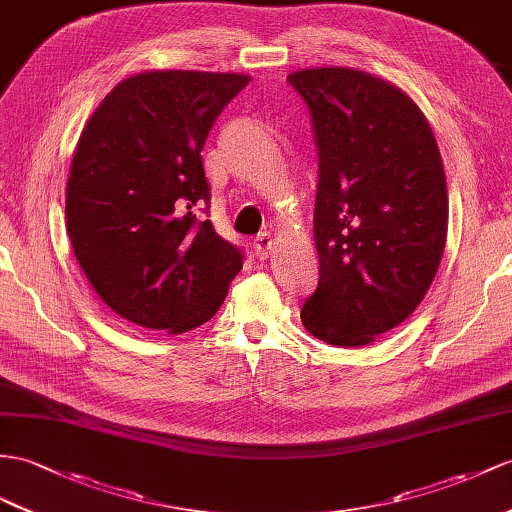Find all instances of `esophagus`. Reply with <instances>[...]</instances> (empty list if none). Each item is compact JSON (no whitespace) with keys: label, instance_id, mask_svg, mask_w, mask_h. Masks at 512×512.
Wrapping results in <instances>:
<instances>
[{"label":"esophagus","instance_id":"obj_1","mask_svg":"<svg viewBox=\"0 0 512 512\" xmlns=\"http://www.w3.org/2000/svg\"><path fill=\"white\" fill-rule=\"evenodd\" d=\"M271 245H273V239L271 234H260L254 239V254L258 260H265L271 252Z\"/></svg>","mask_w":512,"mask_h":512}]
</instances>
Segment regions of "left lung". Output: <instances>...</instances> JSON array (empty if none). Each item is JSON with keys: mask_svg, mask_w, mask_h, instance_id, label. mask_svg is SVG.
Here are the masks:
<instances>
[{"mask_svg": "<svg viewBox=\"0 0 512 512\" xmlns=\"http://www.w3.org/2000/svg\"><path fill=\"white\" fill-rule=\"evenodd\" d=\"M319 156V282L304 328L339 347L367 345L415 313L439 269L447 186L439 145L397 86L345 67L295 71Z\"/></svg>", "mask_w": 512, "mask_h": 512, "instance_id": "8db88e82", "label": "left lung"}]
</instances>
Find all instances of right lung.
I'll use <instances>...</instances> for the list:
<instances>
[{"mask_svg":"<svg viewBox=\"0 0 512 512\" xmlns=\"http://www.w3.org/2000/svg\"><path fill=\"white\" fill-rule=\"evenodd\" d=\"M247 82L239 73H139L106 95L80 134L69 239L97 295L136 326H202L243 269V249L199 213L210 208L206 136Z\"/></svg>","mask_w":512,"mask_h":512,"instance_id":"1","label":"right lung"}]
</instances>
